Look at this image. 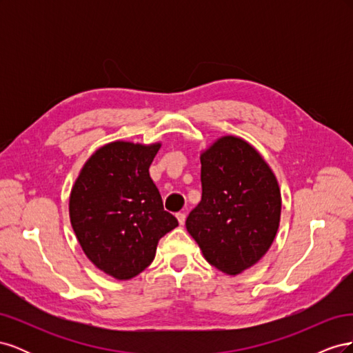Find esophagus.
Wrapping results in <instances>:
<instances>
[{
    "label": "esophagus",
    "instance_id": "esophagus-1",
    "mask_svg": "<svg viewBox=\"0 0 353 353\" xmlns=\"http://www.w3.org/2000/svg\"><path fill=\"white\" fill-rule=\"evenodd\" d=\"M185 213H176V219H178V222H179V225H184L185 223Z\"/></svg>",
    "mask_w": 353,
    "mask_h": 353
}]
</instances>
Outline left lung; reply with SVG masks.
<instances>
[{"instance_id":"8db88e82","label":"left lung","mask_w":353,"mask_h":353,"mask_svg":"<svg viewBox=\"0 0 353 353\" xmlns=\"http://www.w3.org/2000/svg\"><path fill=\"white\" fill-rule=\"evenodd\" d=\"M201 201L185 221L205 259L239 275L270 250L281 218V191L272 169L237 135H222L200 153Z\"/></svg>"}]
</instances>
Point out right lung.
<instances>
[{"instance_id":"1","label":"right lung","mask_w":353,"mask_h":353,"mask_svg":"<svg viewBox=\"0 0 353 353\" xmlns=\"http://www.w3.org/2000/svg\"><path fill=\"white\" fill-rule=\"evenodd\" d=\"M160 147V141L104 144L85 162L70 191L74 236L87 258L116 280L143 272L159 240L178 227L148 172Z\"/></svg>"}]
</instances>
